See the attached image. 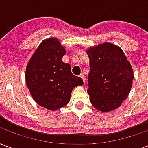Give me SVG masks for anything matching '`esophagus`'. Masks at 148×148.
Instances as JSON below:
<instances>
[{
	"label": "esophagus",
	"instance_id": "1",
	"mask_svg": "<svg viewBox=\"0 0 148 148\" xmlns=\"http://www.w3.org/2000/svg\"><path fill=\"white\" fill-rule=\"evenodd\" d=\"M80 77L81 78H82V81H83L84 82H85V80H86V79H85V76H84V74H82L80 75Z\"/></svg>",
	"mask_w": 148,
	"mask_h": 148
}]
</instances>
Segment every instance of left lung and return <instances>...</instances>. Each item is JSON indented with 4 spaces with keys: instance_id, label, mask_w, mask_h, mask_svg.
Here are the masks:
<instances>
[{
    "instance_id": "8db88e82",
    "label": "left lung",
    "mask_w": 148,
    "mask_h": 148,
    "mask_svg": "<svg viewBox=\"0 0 148 148\" xmlns=\"http://www.w3.org/2000/svg\"><path fill=\"white\" fill-rule=\"evenodd\" d=\"M90 58L88 90L90 101L101 112L117 109L132 86V68L124 51L109 42L87 50Z\"/></svg>"
}]
</instances>
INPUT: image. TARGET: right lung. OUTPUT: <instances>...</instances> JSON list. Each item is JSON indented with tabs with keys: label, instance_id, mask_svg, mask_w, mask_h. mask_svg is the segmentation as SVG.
<instances>
[{
	"label": "right lung",
	"instance_id": "right-lung-1",
	"mask_svg": "<svg viewBox=\"0 0 148 148\" xmlns=\"http://www.w3.org/2000/svg\"><path fill=\"white\" fill-rule=\"evenodd\" d=\"M65 53L57 39L44 40L26 68V82L33 99L50 110L67 105L73 89L83 84L81 77L72 74L71 65L62 61Z\"/></svg>",
	"mask_w": 148,
	"mask_h": 148
}]
</instances>
